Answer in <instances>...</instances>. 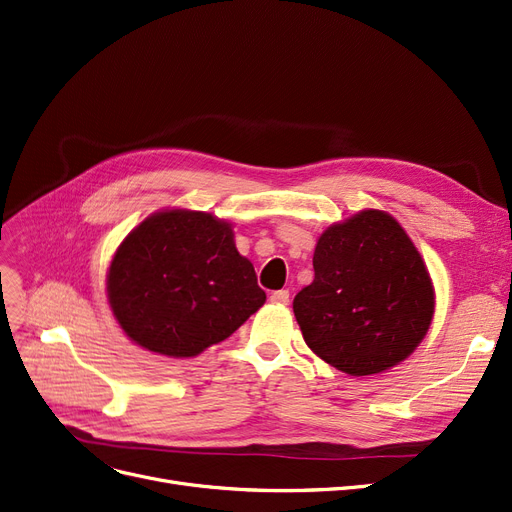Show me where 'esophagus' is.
<instances>
[{
  "label": "esophagus",
  "mask_w": 512,
  "mask_h": 512,
  "mask_svg": "<svg viewBox=\"0 0 512 512\" xmlns=\"http://www.w3.org/2000/svg\"><path fill=\"white\" fill-rule=\"evenodd\" d=\"M270 299H272L274 303H278V305H286V303H288V291H284V288H282V291H274V293L270 295Z\"/></svg>",
  "instance_id": "34e87169"
}]
</instances>
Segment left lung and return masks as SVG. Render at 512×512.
Here are the masks:
<instances>
[{
    "instance_id": "left-lung-1",
    "label": "left lung",
    "mask_w": 512,
    "mask_h": 512,
    "mask_svg": "<svg viewBox=\"0 0 512 512\" xmlns=\"http://www.w3.org/2000/svg\"><path fill=\"white\" fill-rule=\"evenodd\" d=\"M314 282L293 301L307 347L351 376L404 362L425 339L435 293L397 221L376 209L330 226L314 251Z\"/></svg>"
}]
</instances>
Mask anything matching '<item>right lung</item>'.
Masks as SVG:
<instances>
[{
	"mask_svg": "<svg viewBox=\"0 0 512 512\" xmlns=\"http://www.w3.org/2000/svg\"><path fill=\"white\" fill-rule=\"evenodd\" d=\"M106 293L125 335L169 358H194L228 339L265 303L228 221L188 209L154 213L127 234Z\"/></svg>",
	"mask_w": 512,
	"mask_h": 512,
	"instance_id": "1",
	"label": "right lung"
}]
</instances>
